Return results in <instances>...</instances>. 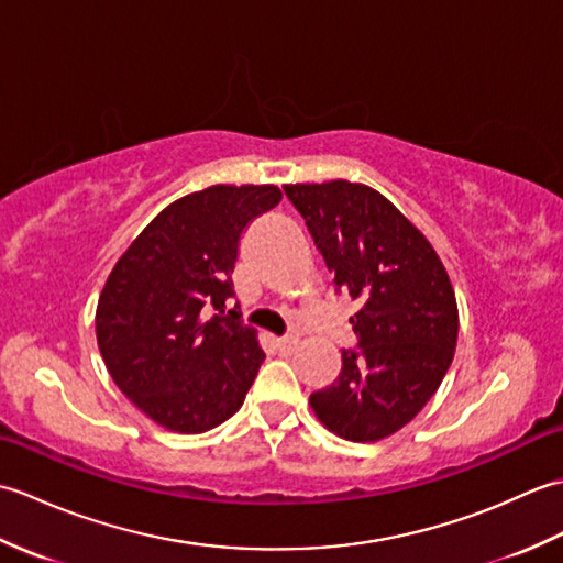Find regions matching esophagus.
Instances as JSON below:
<instances>
[{"label":"esophagus","mask_w":563,"mask_h":563,"mask_svg":"<svg viewBox=\"0 0 563 563\" xmlns=\"http://www.w3.org/2000/svg\"><path fill=\"white\" fill-rule=\"evenodd\" d=\"M275 345H278V351L283 355H290L297 349V339L292 336H283V339H275Z\"/></svg>","instance_id":"esophagus-1"}]
</instances>
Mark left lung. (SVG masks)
Wrapping results in <instances>:
<instances>
[{
    "instance_id": "obj_1",
    "label": "left lung",
    "mask_w": 563,
    "mask_h": 563,
    "mask_svg": "<svg viewBox=\"0 0 563 563\" xmlns=\"http://www.w3.org/2000/svg\"><path fill=\"white\" fill-rule=\"evenodd\" d=\"M351 317L357 349L341 351L333 385L309 397L319 421L355 442L397 433L433 397L457 345V302L428 239L379 196L351 181L285 186Z\"/></svg>"
}]
</instances>
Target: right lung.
Returning <instances> with one entry per match:
<instances>
[{"label":"right lung","mask_w":563,"mask_h":563,"mask_svg":"<svg viewBox=\"0 0 563 563\" xmlns=\"http://www.w3.org/2000/svg\"><path fill=\"white\" fill-rule=\"evenodd\" d=\"M275 186H210L172 202L118 258L97 307L113 382L174 433H206L244 404L263 363L234 297L246 227L278 206Z\"/></svg>","instance_id":"obj_1"}]
</instances>
